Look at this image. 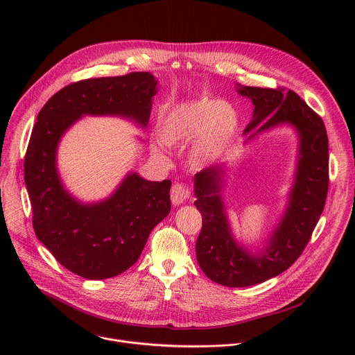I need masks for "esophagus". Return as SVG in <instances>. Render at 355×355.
I'll return each instance as SVG.
<instances>
[{
  "mask_svg": "<svg viewBox=\"0 0 355 355\" xmlns=\"http://www.w3.org/2000/svg\"><path fill=\"white\" fill-rule=\"evenodd\" d=\"M189 196V192H188V188L181 185V184H175L173 185L171 188V202L173 205L178 207L181 204H184V202L188 199Z\"/></svg>",
  "mask_w": 355,
  "mask_h": 355,
  "instance_id": "esophagus-1",
  "label": "esophagus"
}]
</instances>
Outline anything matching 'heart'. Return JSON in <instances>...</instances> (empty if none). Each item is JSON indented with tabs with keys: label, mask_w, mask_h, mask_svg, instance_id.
Masks as SVG:
<instances>
[{
	"label": "heart",
	"mask_w": 355,
	"mask_h": 355,
	"mask_svg": "<svg viewBox=\"0 0 355 355\" xmlns=\"http://www.w3.org/2000/svg\"><path fill=\"white\" fill-rule=\"evenodd\" d=\"M240 129L239 111L226 101L198 99L173 107L159 121L160 140L170 147L193 141L191 167H202L230 146Z\"/></svg>",
	"instance_id": "b5f03b06"
}]
</instances>
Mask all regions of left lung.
I'll return each mask as SVG.
<instances>
[{
    "label": "left lung",
    "mask_w": 355,
    "mask_h": 355,
    "mask_svg": "<svg viewBox=\"0 0 355 355\" xmlns=\"http://www.w3.org/2000/svg\"><path fill=\"white\" fill-rule=\"evenodd\" d=\"M236 91L254 107L243 132L244 144L278 128H291L297 139L285 207L259 248L240 243L233 234L225 199L226 163L211 166L193 177V205L202 214L195 245L198 264L214 282L244 288L279 275L306 247L327 196L329 140L323 121L295 92L285 95L284 89L240 84H236Z\"/></svg>",
    "instance_id": "1"
}]
</instances>
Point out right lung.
Here are the masks:
<instances>
[{
	"label": "right lung",
	"mask_w": 355,
	"mask_h": 355,
	"mask_svg": "<svg viewBox=\"0 0 355 355\" xmlns=\"http://www.w3.org/2000/svg\"><path fill=\"white\" fill-rule=\"evenodd\" d=\"M157 91L159 80L146 71L84 80L56 92L37 115L24 164L33 229L83 278H112L139 260L150 232L170 214L171 181L129 171L110 196L83 202L60 177V141L83 116H116L146 129Z\"/></svg>",
	"instance_id": "add662e5"
}]
</instances>
